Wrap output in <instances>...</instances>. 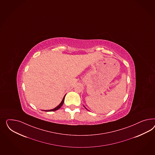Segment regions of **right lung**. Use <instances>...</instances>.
Wrapping results in <instances>:
<instances>
[{"instance_id":"obj_1","label":"right lung","mask_w":155,"mask_h":155,"mask_svg":"<svg viewBox=\"0 0 155 155\" xmlns=\"http://www.w3.org/2000/svg\"><path fill=\"white\" fill-rule=\"evenodd\" d=\"M64 97H65V96H64V97H63V100H62V102H61V104L58 105V106H57L56 107H55L54 109H51V110H44L45 111H55V110H58L61 106H62V105L63 104V103H64Z\"/></svg>"}]
</instances>
